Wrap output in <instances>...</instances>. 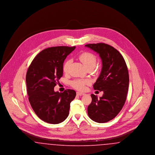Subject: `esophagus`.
Segmentation results:
<instances>
[{
  "label": "esophagus",
  "instance_id": "obj_1",
  "mask_svg": "<svg viewBox=\"0 0 155 155\" xmlns=\"http://www.w3.org/2000/svg\"><path fill=\"white\" fill-rule=\"evenodd\" d=\"M77 95H78V96H82V95H84L85 94L82 93V92H77Z\"/></svg>",
  "mask_w": 155,
  "mask_h": 155
}]
</instances>
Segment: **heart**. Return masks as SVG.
Segmentation results:
<instances>
[{
	"label": "heart",
	"instance_id": "b5f03b06",
	"mask_svg": "<svg viewBox=\"0 0 155 155\" xmlns=\"http://www.w3.org/2000/svg\"><path fill=\"white\" fill-rule=\"evenodd\" d=\"M78 58L81 60L84 66L87 69L94 68L96 64V56L89 52H83L78 56ZM71 63V60L67 59L63 64V70L64 73H67L69 69ZM89 81L88 80H81L77 79L71 81V86L78 90H84L85 87V85L89 84Z\"/></svg>",
	"mask_w": 155,
	"mask_h": 155
}]
</instances>
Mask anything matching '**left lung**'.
Listing matches in <instances>:
<instances>
[{"label":"left lung","instance_id":"left-lung-1","mask_svg":"<svg viewBox=\"0 0 155 155\" xmlns=\"http://www.w3.org/2000/svg\"><path fill=\"white\" fill-rule=\"evenodd\" d=\"M85 46L98 53L102 62L94 89L103 91V96L97 99L91 94L88 114L97 123L108 122L118 114L125 103L129 85L127 66L121 53L109 45L99 43Z\"/></svg>","mask_w":155,"mask_h":155}]
</instances>
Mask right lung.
<instances>
[{"instance_id":"1","label":"right lung","mask_w":155,"mask_h":155,"mask_svg":"<svg viewBox=\"0 0 155 155\" xmlns=\"http://www.w3.org/2000/svg\"><path fill=\"white\" fill-rule=\"evenodd\" d=\"M75 46H56L45 49L31 62L26 74L28 100L38 117L45 122L56 124L68 116L70 103L75 91L54 92L57 82L63 76V63Z\"/></svg>"}]
</instances>
